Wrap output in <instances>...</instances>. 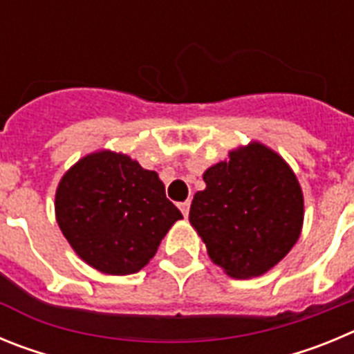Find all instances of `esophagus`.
Instances as JSON below:
<instances>
[{"label": "esophagus", "instance_id": "34e87169", "mask_svg": "<svg viewBox=\"0 0 354 354\" xmlns=\"http://www.w3.org/2000/svg\"><path fill=\"white\" fill-rule=\"evenodd\" d=\"M189 200H186V202H180L179 204V209H180V212H183V216L184 218H187V214H189Z\"/></svg>", "mask_w": 354, "mask_h": 354}]
</instances>
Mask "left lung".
I'll list each match as a JSON object with an SVG mask.
<instances>
[{"instance_id":"1","label":"left lung","mask_w":354,"mask_h":354,"mask_svg":"<svg viewBox=\"0 0 354 354\" xmlns=\"http://www.w3.org/2000/svg\"><path fill=\"white\" fill-rule=\"evenodd\" d=\"M189 223L214 264L232 278L264 274L290 252L303 227V193L290 167L259 142L232 150L204 174Z\"/></svg>"}]
</instances>
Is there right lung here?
Returning <instances> with one entry per match:
<instances>
[{"instance_id":"obj_1","label":"right lung","mask_w":354,"mask_h":354,"mask_svg":"<svg viewBox=\"0 0 354 354\" xmlns=\"http://www.w3.org/2000/svg\"><path fill=\"white\" fill-rule=\"evenodd\" d=\"M55 211L74 252L106 274L142 270L183 218L156 171L111 150L84 156L62 177Z\"/></svg>"}]
</instances>
